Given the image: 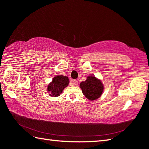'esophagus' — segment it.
Instances as JSON below:
<instances>
[{"label": "esophagus", "instance_id": "obj_1", "mask_svg": "<svg viewBox=\"0 0 149 149\" xmlns=\"http://www.w3.org/2000/svg\"><path fill=\"white\" fill-rule=\"evenodd\" d=\"M72 82H73V84L75 85H77L78 84V81L76 80V79H74V80H72Z\"/></svg>", "mask_w": 149, "mask_h": 149}]
</instances>
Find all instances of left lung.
<instances>
[{"mask_svg": "<svg viewBox=\"0 0 149 149\" xmlns=\"http://www.w3.org/2000/svg\"><path fill=\"white\" fill-rule=\"evenodd\" d=\"M80 88L83 95L90 101L99 98L104 90V86L102 81L94 75L88 76L85 81L80 83Z\"/></svg>", "mask_w": 149, "mask_h": 149, "instance_id": "1", "label": "left lung"}]
</instances>
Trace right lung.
<instances>
[{
  "mask_svg": "<svg viewBox=\"0 0 149 149\" xmlns=\"http://www.w3.org/2000/svg\"><path fill=\"white\" fill-rule=\"evenodd\" d=\"M69 84V79L63 75H56L47 86V91L52 97H57L60 96L63 89L67 87Z\"/></svg>",
  "mask_w": 149,
  "mask_h": 149,
  "instance_id": "add662e5",
  "label": "right lung"
}]
</instances>
